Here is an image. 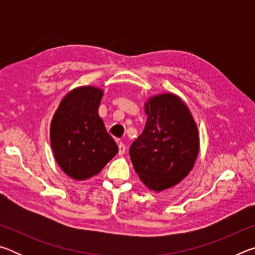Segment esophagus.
Masks as SVG:
<instances>
[{
	"mask_svg": "<svg viewBox=\"0 0 255 255\" xmlns=\"http://www.w3.org/2000/svg\"><path fill=\"white\" fill-rule=\"evenodd\" d=\"M118 147H119L118 154L120 155V156H122V155H124L125 152H126V146H125V144L122 143V141H120V143L118 144Z\"/></svg>",
	"mask_w": 255,
	"mask_h": 255,
	"instance_id": "obj_1",
	"label": "esophagus"
}]
</instances>
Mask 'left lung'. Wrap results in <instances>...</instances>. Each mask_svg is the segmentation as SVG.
<instances>
[{"label":"left lung","mask_w":255,"mask_h":255,"mask_svg":"<svg viewBox=\"0 0 255 255\" xmlns=\"http://www.w3.org/2000/svg\"><path fill=\"white\" fill-rule=\"evenodd\" d=\"M144 108L145 128L129 155L141 182L161 192L181 182L193 169L199 132L187 103L174 93L150 97Z\"/></svg>","instance_id":"obj_1"}]
</instances>
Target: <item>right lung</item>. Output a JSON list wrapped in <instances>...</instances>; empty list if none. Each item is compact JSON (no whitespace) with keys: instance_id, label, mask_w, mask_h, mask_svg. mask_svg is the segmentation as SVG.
Returning <instances> with one entry per match:
<instances>
[{"instance_id":"1","label":"right lung","mask_w":255,"mask_h":255,"mask_svg":"<svg viewBox=\"0 0 255 255\" xmlns=\"http://www.w3.org/2000/svg\"><path fill=\"white\" fill-rule=\"evenodd\" d=\"M103 90L92 85L71 90L50 123V144L64 173L76 181L97 175L118 153L99 116Z\"/></svg>"}]
</instances>
